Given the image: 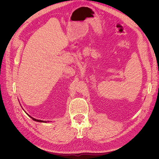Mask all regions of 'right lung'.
<instances>
[{
  "label": "right lung",
  "instance_id": "1",
  "mask_svg": "<svg viewBox=\"0 0 159 159\" xmlns=\"http://www.w3.org/2000/svg\"><path fill=\"white\" fill-rule=\"evenodd\" d=\"M31 118L34 120V121H38V122H44V121H42V120H38V119H34V118H33V117H31Z\"/></svg>",
  "mask_w": 159,
  "mask_h": 159
}]
</instances>
